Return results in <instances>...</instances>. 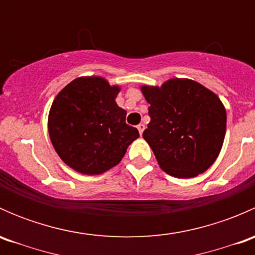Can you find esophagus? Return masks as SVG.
I'll use <instances>...</instances> for the list:
<instances>
[{
    "label": "esophagus",
    "mask_w": 255,
    "mask_h": 255,
    "mask_svg": "<svg viewBox=\"0 0 255 255\" xmlns=\"http://www.w3.org/2000/svg\"><path fill=\"white\" fill-rule=\"evenodd\" d=\"M137 128H138V132H139V134L142 135V134H143L144 128H145V126H144L143 123H140V125H138V126H137Z\"/></svg>",
    "instance_id": "obj_1"
}]
</instances>
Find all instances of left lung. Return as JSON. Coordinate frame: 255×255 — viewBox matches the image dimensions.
Returning <instances> with one entry per match:
<instances>
[{
	"instance_id": "left-lung-1",
	"label": "left lung",
	"mask_w": 255,
	"mask_h": 255,
	"mask_svg": "<svg viewBox=\"0 0 255 255\" xmlns=\"http://www.w3.org/2000/svg\"><path fill=\"white\" fill-rule=\"evenodd\" d=\"M149 104L143 138L169 175L187 179L205 173L222 148L227 116L221 100L201 84L171 79L161 87L143 86Z\"/></svg>"
}]
</instances>
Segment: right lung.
Returning <instances> with one entry per match:
<instances>
[{"label": "right lung", "instance_id": "obj_1", "mask_svg": "<svg viewBox=\"0 0 255 255\" xmlns=\"http://www.w3.org/2000/svg\"><path fill=\"white\" fill-rule=\"evenodd\" d=\"M120 87L102 78H79L66 85L51 105L48 129L61 160L79 173L97 175L117 165L139 137L117 106Z\"/></svg>", "mask_w": 255, "mask_h": 255}]
</instances>
